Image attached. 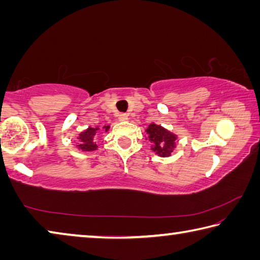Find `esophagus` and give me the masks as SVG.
Listing matches in <instances>:
<instances>
[{
  "label": "esophagus",
  "instance_id": "34e87169",
  "mask_svg": "<svg viewBox=\"0 0 260 260\" xmlns=\"http://www.w3.org/2000/svg\"><path fill=\"white\" fill-rule=\"evenodd\" d=\"M118 119H119L120 121H126L127 119H128V116H127V114H125V113H120L119 117H118Z\"/></svg>",
  "mask_w": 260,
  "mask_h": 260
}]
</instances>
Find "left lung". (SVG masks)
Here are the masks:
<instances>
[{
	"instance_id": "8db88e82",
	"label": "left lung",
	"mask_w": 260,
	"mask_h": 260,
	"mask_svg": "<svg viewBox=\"0 0 260 260\" xmlns=\"http://www.w3.org/2000/svg\"><path fill=\"white\" fill-rule=\"evenodd\" d=\"M147 139L151 143L150 149L159 157H170L177 148L178 135L165 127L152 122L146 129Z\"/></svg>"
}]
</instances>
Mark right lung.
Here are the masks:
<instances>
[{
    "label": "right lung",
    "instance_id": "obj_1",
    "mask_svg": "<svg viewBox=\"0 0 260 260\" xmlns=\"http://www.w3.org/2000/svg\"><path fill=\"white\" fill-rule=\"evenodd\" d=\"M110 126H103L102 128H100L99 126H89L85 131H82L78 136L79 143L77 144L78 150H81L83 152H89V151H95L98 150V144H96V141H98V136L102 134L103 132H109Z\"/></svg>",
    "mask_w": 260,
    "mask_h": 260
}]
</instances>
